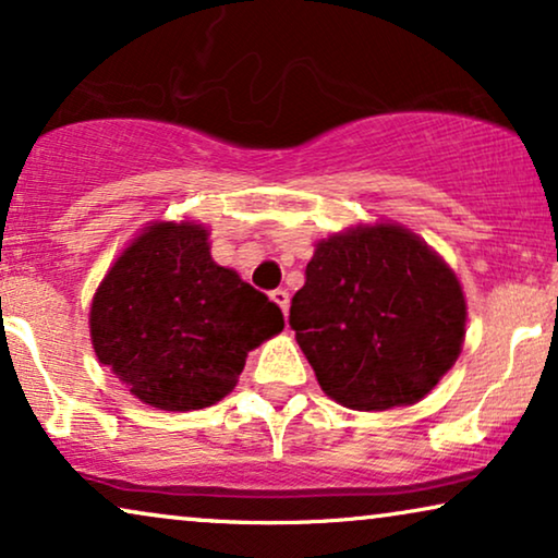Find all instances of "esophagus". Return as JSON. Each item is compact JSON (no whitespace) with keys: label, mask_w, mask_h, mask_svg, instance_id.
<instances>
[{"label":"esophagus","mask_w":558,"mask_h":558,"mask_svg":"<svg viewBox=\"0 0 558 558\" xmlns=\"http://www.w3.org/2000/svg\"><path fill=\"white\" fill-rule=\"evenodd\" d=\"M271 300L277 302L279 307H281V312H284V315H287V310H289V292H287V289H274Z\"/></svg>","instance_id":"34e87169"}]
</instances>
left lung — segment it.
Here are the masks:
<instances>
[{
	"mask_svg": "<svg viewBox=\"0 0 558 558\" xmlns=\"http://www.w3.org/2000/svg\"><path fill=\"white\" fill-rule=\"evenodd\" d=\"M289 325L323 391L355 411L422 401L452 368L468 304L437 251L399 223L317 243Z\"/></svg>",
	"mask_w": 558,
	"mask_h": 558,
	"instance_id": "1",
	"label": "left lung"
}]
</instances>
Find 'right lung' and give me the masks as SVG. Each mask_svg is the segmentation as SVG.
<instances>
[{"label":"right lung","instance_id":"1","mask_svg":"<svg viewBox=\"0 0 558 558\" xmlns=\"http://www.w3.org/2000/svg\"><path fill=\"white\" fill-rule=\"evenodd\" d=\"M90 342L129 393L162 411L233 391L248 350L284 330L269 296L210 256L201 223H149L96 289Z\"/></svg>","mask_w":558,"mask_h":558}]
</instances>
